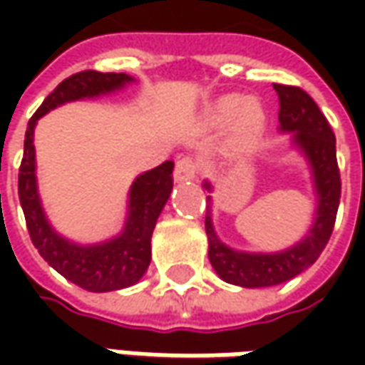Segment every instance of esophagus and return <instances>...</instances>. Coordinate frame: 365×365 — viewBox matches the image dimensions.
<instances>
[{
  "label": "esophagus",
  "instance_id": "obj_1",
  "mask_svg": "<svg viewBox=\"0 0 365 365\" xmlns=\"http://www.w3.org/2000/svg\"><path fill=\"white\" fill-rule=\"evenodd\" d=\"M197 173H199V166H197L195 158L185 156V158H180V160L176 162V166H175L176 180H192V178L197 176Z\"/></svg>",
  "mask_w": 365,
  "mask_h": 365
}]
</instances>
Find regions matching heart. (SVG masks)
<instances>
[{"label": "heart", "mask_w": 365, "mask_h": 365, "mask_svg": "<svg viewBox=\"0 0 365 365\" xmlns=\"http://www.w3.org/2000/svg\"><path fill=\"white\" fill-rule=\"evenodd\" d=\"M237 120V135L242 142H250L254 140L259 132H262V125H264V113L259 111V107L254 103H247L244 97H223L221 101H217L213 109H211V121L215 125H227Z\"/></svg>", "instance_id": "heart-1"}]
</instances>
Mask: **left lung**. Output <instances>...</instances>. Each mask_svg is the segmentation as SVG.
I'll use <instances>...</instances> for the list:
<instances>
[{
    "label": "left lung",
    "instance_id": "left-lung-1",
    "mask_svg": "<svg viewBox=\"0 0 365 365\" xmlns=\"http://www.w3.org/2000/svg\"><path fill=\"white\" fill-rule=\"evenodd\" d=\"M274 89L280 99V132H292L294 144L309 158L315 190L319 197L317 217L309 235L292 245L290 250L276 254H245L235 252L221 244L211 223V209L205 215V232L209 240V259L215 272L230 284L244 288H262L282 284L297 274L315 264L321 252L329 242L337 207L341 197V178L335 154V133L331 130L327 118L321 113L313 97L301 87L274 83ZM205 189H211L205 182ZM209 199V197H207Z\"/></svg>",
    "mask_w": 365,
    "mask_h": 365
}]
</instances>
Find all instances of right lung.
<instances>
[{
  "label": "right lung",
  "mask_w": 365,
  "mask_h": 365,
  "mask_svg": "<svg viewBox=\"0 0 365 365\" xmlns=\"http://www.w3.org/2000/svg\"><path fill=\"white\" fill-rule=\"evenodd\" d=\"M133 78L125 73H99L83 71L71 75L42 101L34 115L28 121L24 140V158L18 175L20 195L28 233L38 254L48 262L58 274H63L73 284L89 292H109L135 284L150 266V240L173 190V168L175 162L166 160L160 166L148 170L133 180L130 189V213L123 232L106 244L78 245L61 237L50 227L48 219L42 211L36 189V158H34V128L50 109L66 101H77L85 97H97L103 93L121 89Z\"/></svg>",
  "instance_id": "add662e5"
}]
</instances>
